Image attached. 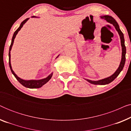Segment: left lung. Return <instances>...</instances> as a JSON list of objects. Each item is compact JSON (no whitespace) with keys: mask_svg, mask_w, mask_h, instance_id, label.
<instances>
[{"mask_svg":"<svg viewBox=\"0 0 131 131\" xmlns=\"http://www.w3.org/2000/svg\"><path fill=\"white\" fill-rule=\"evenodd\" d=\"M101 19H105L107 22H108L110 24H112L113 26L114 27L116 28V31H117L118 34H119L120 39H121V46H122V58L121 62H120L119 67L116 70V71L114 72L112 75L108 77V78L98 80H91L89 79H85L91 84H94V85H107V84L111 83V82L113 81L118 76V75L120 74L121 71L123 69V67L125 66V61H126V57H125V55H126V47L125 45V39H124V36L122 31L120 29L119 24H117V21L113 18L112 16L109 15H104L101 16L100 17Z\"/></svg>","mask_w":131,"mask_h":131,"instance_id":"left-lung-1","label":"left lung"}]
</instances>
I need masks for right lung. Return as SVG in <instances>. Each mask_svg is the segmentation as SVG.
Wrapping results in <instances>:
<instances>
[{"label": "right lung", "instance_id": "add662e5", "mask_svg": "<svg viewBox=\"0 0 131 131\" xmlns=\"http://www.w3.org/2000/svg\"><path fill=\"white\" fill-rule=\"evenodd\" d=\"M31 17L32 18H35V17L36 18V17H35V16H33V17ZM28 19H29V18H27V19H25V20L23 21V22L21 23V24H20V26H19V27L18 28V29L16 30L15 32H14L13 36H12L11 44H10V47H9V67L10 69V70H11L12 73L14 74V76H15V78L17 79V80L19 82V83L21 84V85H23L25 87L28 88H31V89L39 88L42 87L43 85H44L45 84H46L48 81H49L50 79H51L52 76L53 72H52L51 74H50L48 77H46V78L42 79H40V80H24V79H21L20 78H19V77L15 74V72H14V70L12 69L11 63H10V51H11L12 47V46H13L14 39H15L16 36H17L18 33V31L21 29V28L23 27V25H24L25 23H26L27 21L28 20ZM59 55H58V56L56 57V58H58V57H59Z\"/></svg>", "mask_w": 131, "mask_h": 131}]
</instances>
